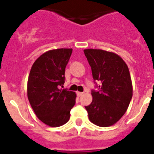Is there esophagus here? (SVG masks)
I'll return each instance as SVG.
<instances>
[{"mask_svg":"<svg viewBox=\"0 0 154 154\" xmlns=\"http://www.w3.org/2000/svg\"><path fill=\"white\" fill-rule=\"evenodd\" d=\"M84 92H76V94H77V96H79V97H80V96H82V95H83Z\"/></svg>","mask_w":154,"mask_h":154,"instance_id":"1","label":"esophagus"}]
</instances>
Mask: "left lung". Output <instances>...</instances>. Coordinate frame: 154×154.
Here are the masks:
<instances>
[{
  "label": "left lung",
  "instance_id": "obj_1",
  "mask_svg": "<svg viewBox=\"0 0 154 154\" xmlns=\"http://www.w3.org/2000/svg\"><path fill=\"white\" fill-rule=\"evenodd\" d=\"M99 91H92V101L85 106L89 120L102 127L112 126L127 110L133 85L127 65L119 55L102 49L84 50Z\"/></svg>",
  "mask_w": 154,
  "mask_h": 154
}]
</instances>
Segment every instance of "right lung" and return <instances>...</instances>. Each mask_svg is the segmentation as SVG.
Instances as JSON below:
<instances>
[{
  "mask_svg": "<svg viewBox=\"0 0 154 154\" xmlns=\"http://www.w3.org/2000/svg\"><path fill=\"white\" fill-rule=\"evenodd\" d=\"M72 48H58L43 53L32 65L28 79L29 103L42 123L58 127L69 120L76 94L58 89L65 83V69Z\"/></svg>",
  "mask_w": 154,
  "mask_h": 154,
  "instance_id": "obj_1",
  "label": "right lung"
}]
</instances>
